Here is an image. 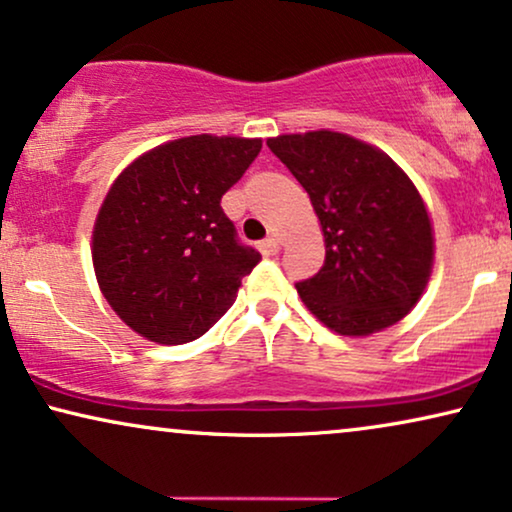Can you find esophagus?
I'll list each match as a JSON object with an SVG mask.
<instances>
[{
    "mask_svg": "<svg viewBox=\"0 0 512 512\" xmlns=\"http://www.w3.org/2000/svg\"><path fill=\"white\" fill-rule=\"evenodd\" d=\"M258 249H261L265 256L277 254V251H280V240H277V237H265L263 242H258Z\"/></svg>",
    "mask_w": 512,
    "mask_h": 512,
    "instance_id": "esophagus-1",
    "label": "esophagus"
}]
</instances>
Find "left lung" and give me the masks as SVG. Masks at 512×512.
I'll return each mask as SVG.
<instances>
[{
	"label": "left lung",
	"instance_id": "left-lung-1",
	"mask_svg": "<svg viewBox=\"0 0 512 512\" xmlns=\"http://www.w3.org/2000/svg\"><path fill=\"white\" fill-rule=\"evenodd\" d=\"M268 148L308 192L324 232V265L296 284L310 313L341 336L400 322L433 268V228L409 176L338 131L277 136Z\"/></svg>",
	"mask_w": 512,
	"mask_h": 512
}]
</instances>
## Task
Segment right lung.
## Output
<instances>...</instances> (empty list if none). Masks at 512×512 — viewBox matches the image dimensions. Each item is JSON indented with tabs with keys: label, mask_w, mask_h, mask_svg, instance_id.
Returning <instances> with one entry per match:
<instances>
[{
	"label": "right lung",
	"mask_w": 512,
	"mask_h": 512,
	"mask_svg": "<svg viewBox=\"0 0 512 512\" xmlns=\"http://www.w3.org/2000/svg\"><path fill=\"white\" fill-rule=\"evenodd\" d=\"M258 152V138H178L112 183L94 228L96 277L112 310L148 341L207 334L261 261L221 207Z\"/></svg>",
	"instance_id": "add662e5"
}]
</instances>
